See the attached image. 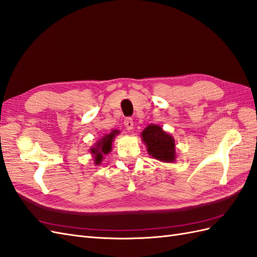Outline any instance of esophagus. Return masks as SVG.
<instances>
[{
    "label": "esophagus",
    "mask_w": 257,
    "mask_h": 257,
    "mask_svg": "<svg viewBox=\"0 0 257 257\" xmlns=\"http://www.w3.org/2000/svg\"><path fill=\"white\" fill-rule=\"evenodd\" d=\"M124 126L126 127V130H133L134 126V122H133V118L132 117H126L124 120Z\"/></svg>",
    "instance_id": "obj_1"
}]
</instances>
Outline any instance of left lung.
<instances>
[{"label": "left lung", "instance_id": "1", "mask_svg": "<svg viewBox=\"0 0 257 257\" xmlns=\"http://www.w3.org/2000/svg\"><path fill=\"white\" fill-rule=\"evenodd\" d=\"M142 137L146 144L148 153L154 158L165 162H170L176 159L173 139L164 132L158 125H149L144 130Z\"/></svg>", "mask_w": 257, "mask_h": 257}]
</instances>
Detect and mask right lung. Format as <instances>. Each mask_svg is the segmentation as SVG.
Returning a JSON list of instances; mask_svg holds the SVG:
<instances>
[{
    "label": "right lung",
    "instance_id": "add662e5",
    "mask_svg": "<svg viewBox=\"0 0 257 257\" xmlns=\"http://www.w3.org/2000/svg\"><path fill=\"white\" fill-rule=\"evenodd\" d=\"M116 134V131H113L111 134L109 135H105L103 139L100 141L97 144V147L96 148H92L91 152L92 154L95 155V164L99 165L100 161L102 159V155L108 154L110 150H111V145H112V140H113V137Z\"/></svg>",
    "mask_w": 257,
    "mask_h": 257
}]
</instances>
